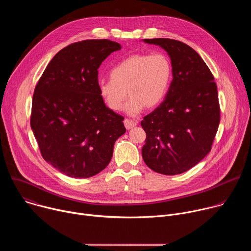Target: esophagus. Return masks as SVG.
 I'll return each mask as SVG.
<instances>
[{
  "mask_svg": "<svg viewBox=\"0 0 251 251\" xmlns=\"http://www.w3.org/2000/svg\"><path fill=\"white\" fill-rule=\"evenodd\" d=\"M124 125H125L126 129L130 130V129H132L133 127H135L137 125V122L134 121V120H131V119H125L124 120Z\"/></svg>",
  "mask_w": 251,
  "mask_h": 251,
  "instance_id": "1",
  "label": "esophagus"
}]
</instances>
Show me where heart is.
Masks as SVG:
<instances>
[{
	"label": "heart",
	"instance_id": "b5f03b06",
	"mask_svg": "<svg viewBox=\"0 0 251 251\" xmlns=\"http://www.w3.org/2000/svg\"><path fill=\"white\" fill-rule=\"evenodd\" d=\"M172 75L171 61L164 53H135L110 69V78L99 80V95L109 109L120 111L129 93L124 111L137 116L146 106L152 108L164 101Z\"/></svg>",
	"mask_w": 251,
	"mask_h": 251
}]
</instances>
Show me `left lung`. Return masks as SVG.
<instances>
[{"label": "left lung", "instance_id": "obj_1", "mask_svg": "<svg viewBox=\"0 0 251 251\" xmlns=\"http://www.w3.org/2000/svg\"><path fill=\"white\" fill-rule=\"evenodd\" d=\"M144 42L168 52L173 80L165 100L141 122L147 135L142 156L157 173L182 174L211 149L221 121L218 87L205 62L188 45L170 39Z\"/></svg>", "mask_w": 251, "mask_h": 251}]
</instances>
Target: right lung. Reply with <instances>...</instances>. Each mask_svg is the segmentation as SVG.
<instances>
[{
  "label": "right lung",
  "mask_w": 251,
  "mask_h": 251,
  "mask_svg": "<svg viewBox=\"0 0 251 251\" xmlns=\"http://www.w3.org/2000/svg\"><path fill=\"white\" fill-rule=\"evenodd\" d=\"M121 50L109 40H86L59 50L34 88L30 127L43 158L71 177H89L111 161L124 117L106 107L98 68Z\"/></svg>",
  "instance_id": "right-lung-1"
}]
</instances>
